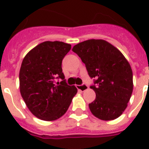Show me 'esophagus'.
<instances>
[{
	"label": "esophagus",
	"mask_w": 149,
	"mask_h": 149,
	"mask_svg": "<svg viewBox=\"0 0 149 149\" xmlns=\"http://www.w3.org/2000/svg\"><path fill=\"white\" fill-rule=\"evenodd\" d=\"M77 88L80 91H85L88 89V86L86 84H82V85H77Z\"/></svg>",
	"instance_id": "esophagus-1"
}]
</instances>
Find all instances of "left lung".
Returning a JSON list of instances; mask_svg holds the SVG:
<instances>
[{"instance_id":"1","label":"left lung","mask_w":149,"mask_h":149,"mask_svg":"<svg viewBox=\"0 0 149 149\" xmlns=\"http://www.w3.org/2000/svg\"><path fill=\"white\" fill-rule=\"evenodd\" d=\"M86 65L89 76L95 78L91 86L96 98L89 104L91 113L103 120H114L127 107L133 91V73L128 61L111 43L89 39L72 48Z\"/></svg>"}]
</instances>
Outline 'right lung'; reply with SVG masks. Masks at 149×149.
Returning <instances> with one entry per match:
<instances>
[{"instance_id": "add662e5", "label": "right lung", "mask_w": 149, "mask_h": 149, "mask_svg": "<svg viewBox=\"0 0 149 149\" xmlns=\"http://www.w3.org/2000/svg\"><path fill=\"white\" fill-rule=\"evenodd\" d=\"M71 49L63 42L46 41L26 54L19 72L20 93L31 113L52 121L64 115L77 93L65 83L62 61ZM63 80L59 83L55 79Z\"/></svg>"}]
</instances>
